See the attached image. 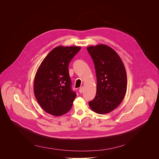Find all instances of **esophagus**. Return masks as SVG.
Here are the masks:
<instances>
[{
  "instance_id": "obj_1",
  "label": "esophagus",
  "mask_w": 159,
  "mask_h": 159,
  "mask_svg": "<svg viewBox=\"0 0 159 159\" xmlns=\"http://www.w3.org/2000/svg\"><path fill=\"white\" fill-rule=\"evenodd\" d=\"M83 91H84V88H83V87H81L79 89V93L82 94V93H83Z\"/></svg>"
}]
</instances>
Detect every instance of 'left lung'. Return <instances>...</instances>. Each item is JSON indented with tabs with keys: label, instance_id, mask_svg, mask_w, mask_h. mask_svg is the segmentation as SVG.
<instances>
[{
	"label": "left lung",
	"instance_id": "8db88e82",
	"mask_svg": "<svg viewBox=\"0 0 159 159\" xmlns=\"http://www.w3.org/2000/svg\"><path fill=\"white\" fill-rule=\"evenodd\" d=\"M87 50L93 60L97 77L96 94L89 104L96 113L106 114L116 108L125 98V68L118 53L107 45L89 47Z\"/></svg>",
	"mask_w": 159,
	"mask_h": 159
}]
</instances>
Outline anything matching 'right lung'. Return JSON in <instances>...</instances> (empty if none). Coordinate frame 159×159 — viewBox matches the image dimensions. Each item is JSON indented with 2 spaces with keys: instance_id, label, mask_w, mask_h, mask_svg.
<instances>
[{
  "instance_id": "right-lung-1",
  "label": "right lung",
  "mask_w": 159,
  "mask_h": 159,
  "mask_svg": "<svg viewBox=\"0 0 159 159\" xmlns=\"http://www.w3.org/2000/svg\"><path fill=\"white\" fill-rule=\"evenodd\" d=\"M79 47H57L44 58L34 80V93L41 107L59 116L71 109L76 98L72 89L69 65L80 51Z\"/></svg>"
}]
</instances>
